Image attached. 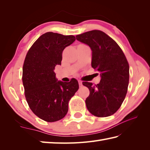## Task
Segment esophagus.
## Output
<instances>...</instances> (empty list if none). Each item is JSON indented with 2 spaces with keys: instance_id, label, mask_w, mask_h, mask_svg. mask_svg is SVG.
<instances>
[{
  "instance_id": "34e87169",
  "label": "esophagus",
  "mask_w": 150,
  "mask_h": 150,
  "mask_svg": "<svg viewBox=\"0 0 150 150\" xmlns=\"http://www.w3.org/2000/svg\"><path fill=\"white\" fill-rule=\"evenodd\" d=\"M78 82H79V86L80 87H81L82 86V82L81 81H78Z\"/></svg>"
}]
</instances>
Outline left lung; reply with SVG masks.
<instances>
[{
  "mask_svg": "<svg viewBox=\"0 0 150 150\" xmlns=\"http://www.w3.org/2000/svg\"><path fill=\"white\" fill-rule=\"evenodd\" d=\"M76 39L90 47L91 66L100 76L97 85L82 82L90 90L86 99L88 110L95 116H110L119 109L126 97L129 77L128 62L119 46L103 31H87L78 35Z\"/></svg>",
  "mask_w": 150,
  "mask_h": 150,
  "instance_id": "1",
  "label": "left lung"
}]
</instances>
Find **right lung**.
<instances>
[{
    "instance_id": "add662e5",
    "label": "right lung",
    "mask_w": 150,
    "mask_h": 150,
    "mask_svg": "<svg viewBox=\"0 0 150 150\" xmlns=\"http://www.w3.org/2000/svg\"><path fill=\"white\" fill-rule=\"evenodd\" d=\"M75 40L73 35L47 32L31 47L22 68L25 96L31 111L47 122L62 119L68 111V103L79 89L78 81L72 79L58 81L54 69L61 65L66 47Z\"/></svg>"
}]
</instances>
